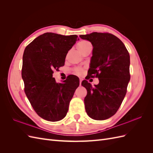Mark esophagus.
Masks as SVG:
<instances>
[{"label": "esophagus", "mask_w": 153, "mask_h": 153, "mask_svg": "<svg viewBox=\"0 0 153 153\" xmlns=\"http://www.w3.org/2000/svg\"><path fill=\"white\" fill-rule=\"evenodd\" d=\"M82 78H80V85H81V84H82Z\"/></svg>", "instance_id": "esophagus-1"}]
</instances>
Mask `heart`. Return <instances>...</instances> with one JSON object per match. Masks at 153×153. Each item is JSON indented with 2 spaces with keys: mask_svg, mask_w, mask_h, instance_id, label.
Returning a JSON list of instances; mask_svg holds the SVG:
<instances>
[{
  "mask_svg": "<svg viewBox=\"0 0 153 153\" xmlns=\"http://www.w3.org/2000/svg\"><path fill=\"white\" fill-rule=\"evenodd\" d=\"M92 48L91 44L89 42V41L86 40H81L76 45V48L78 49V51H79V52L82 54L84 53L86 51H87L89 48ZM84 68L80 66L75 67L72 69L73 73L77 75H82V73H84Z\"/></svg>",
  "mask_w": 153,
  "mask_h": 153,
  "instance_id": "heart-1",
  "label": "heart"
}]
</instances>
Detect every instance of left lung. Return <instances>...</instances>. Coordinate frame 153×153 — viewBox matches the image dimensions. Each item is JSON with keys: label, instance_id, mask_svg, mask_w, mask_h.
<instances>
[{"label": "left lung", "instance_id": "8db88e82", "mask_svg": "<svg viewBox=\"0 0 153 153\" xmlns=\"http://www.w3.org/2000/svg\"><path fill=\"white\" fill-rule=\"evenodd\" d=\"M80 37L93 46L88 75L100 81L95 87L87 80L82 82L87 91L85 111L93 119H107L117 112L126 94L130 80L129 54L122 41L108 32H95Z\"/></svg>", "mask_w": 153, "mask_h": 153}]
</instances>
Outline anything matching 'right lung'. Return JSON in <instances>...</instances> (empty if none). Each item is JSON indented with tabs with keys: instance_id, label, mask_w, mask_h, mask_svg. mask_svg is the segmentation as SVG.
Masks as SVG:
<instances>
[{
	"instance_id": "right-lung-1",
	"label": "right lung",
	"mask_w": 153,
	"mask_h": 153,
	"mask_svg": "<svg viewBox=\"0 0 153 153\" xmlns=\"http://www.w3.org/2000/svg\"><path fill=\"white\" fill-rule=\"evenodd\" d=\"M78 39L76 35L47 32L32 41L24 50L22 76L25 93L36 114L47 121L55 122L65 117L79 86L75 76H70L60 84L52 75L55 69L58 71L64 65L68 51Z\"/></svg>"
}]
</instances>
